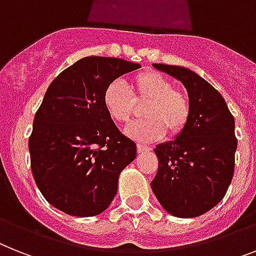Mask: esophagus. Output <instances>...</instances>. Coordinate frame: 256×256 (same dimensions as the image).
<instances>
[{"label": "esophagus", "mask_w": 256, "mask_h": 256, "mask_svg": "<svg viewBox=\"0 0 256 256\" xmlns=\"http://www.w3.org/2000/svg\"><path fill=\"white\" fill-rule=\"evenodd\" d=\"M150 150H152V148L146 146V145H141V144H138V145H137V152H138L140 154L148 153V152H150Z\"/></svg>", "instance_id": "esophagus-1"}]
</instances>
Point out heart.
<instances>
[{
  "instance_id": "obj_1",
  "label": "heart",
  "mask_w": 256,
  "mask_h": 256,
  "mask_svg": "<svg viewBox=\"0 0 256 256\" xmlns=\"http://www.w3.org/2000/svg\"><path fill=\"white\" fill-rule=\"evenodd\" d=\"M132 88L130 92L123 81L116 80L103 92L104 108L118 123H128L137 112V103H146L144 108L146 119L130 124L126 128L128 136L152 142L160 140L166 130L175 136L184 130L191 115V104L184 92L174 88L171 80L158 72H141L133 78Z\"/></svg>"
}]
</instances>
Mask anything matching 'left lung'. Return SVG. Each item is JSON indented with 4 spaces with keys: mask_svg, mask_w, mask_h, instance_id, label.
<instances>
[{
    "mask_svg": "<svg viewBox=\"0 0 256 256\" xmlns=\"http://www.w3.org/2000/svg\"><path fill=\"white\" fill-rule=\"evenodd\" d=\"M188 92L191 115L175 140L154 149L157 175L152 190L166 212L180 218L202 216L226 194L234 174V118L222 95L187 68L153 64Z\"/></svg>",
    "mask_w": 256,
    "mask_h": 256,
    "instance_id": "left-lung-1",
    "label": "left lung"
}]
</instances>
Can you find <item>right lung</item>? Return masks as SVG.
I'll return each mask as SVG.
<instances>
[{
  "mask_svg": "<svg viewBox=\"0 0 256 256\" xmlns=\"http://www.w3.org/2000/svg\"><path fill=\"white\" fill-rule=\"evenodd\" d=\"M141 68L88 56L54 78L35 114L28 138L31 171L44 199L61 212L92 217L108 208L120 172L136 158L103 104L106 88Z\"/></svg>",
  "mask_w": 256,
  "mask_h": 256,
  "instance_id": "obj_1",
  "label": "right lung"
}]
</instances>
